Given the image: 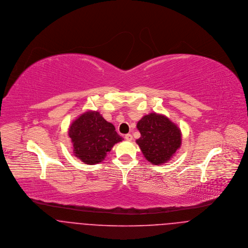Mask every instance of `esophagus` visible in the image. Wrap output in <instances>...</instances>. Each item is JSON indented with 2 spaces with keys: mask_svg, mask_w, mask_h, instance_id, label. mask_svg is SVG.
Wrapping results in <instances>:
<instances>
[{
  "mask_svg": "<svg viewBox=\"0 0 248 248\" xmlns=\"http://www.w3.org/2000/svg\"><path fill=\"white\" fill-rule=\"evenodd\" d=\"M125 140H127V141H131V140H133V136L131 135V134H127V135H125Z\"/></svg>",
  "mask_w": 248,
  "mask_h": 248,
  "instance_id": "1",
  "label": "esophagus"
}]
</instances>
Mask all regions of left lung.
I'll return each instance as SVG.
<instances>
[{"label": "left lung", "instance_id": "8db88e82", "mask_svg": "<svg viewBox=\"0 0 248 248\" xmlns=\"http://www.w3.org/2000/svg\"><path fill=\"white\" fill-rule=\"evenodd\" d=\"M137 140L145 158L154 165L169 161L181 145V132L167 116L151 112L138 122Z\"/></svg>", "mask_w": 248, "mask_h": 248}]
</instances>
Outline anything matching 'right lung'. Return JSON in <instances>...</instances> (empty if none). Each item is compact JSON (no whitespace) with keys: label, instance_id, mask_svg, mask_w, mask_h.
<instances>
[{"label":"right lung","instance_id":"add662e5","mask_svg":"<svg viewBox=\"0 0 248 248\" xmlns=\"http://www.w3.org/2000/svg\"><path fill=\"white\" fill-rule=\"evenodd\" d=\"M69 137L74 155L90 165L103 161L113 145L123 140L114 126L94 110L82 113L71 123Z\"/></svg>","mask_w":248,"mask_h":248}]
</instances>
